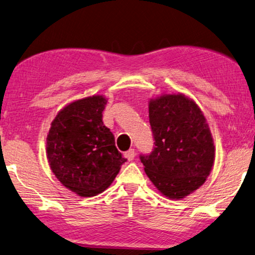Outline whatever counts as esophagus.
<instances>
[{"mask_svg": "<svg viewBox=\"0 0 255 255\" xmlns=\"http://www.w3.org/2000/svg\"><path fill=\"white\" fill-rule=\"evenodd\" d=\"M124 157L127 158V159H128V161H131V160L134 159V157H135L134 149H130V150H128V151L124 153Z\"/></svg>", "mask_w": 255, "mask_h": 255, "instance_id": "1", "label": "esophagus"}]
</instances>
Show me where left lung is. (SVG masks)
<instances>
[{"label":"left lung","mask_w":255,"mask_h":255,"mask_svg":"<svg viewBox=\"0 0 255 255\" xmlns=\"http://www.w3.org/2000/svg\"><path fill=\"white\" fill-rule=\"evenodd\" d=\"M155 137L151 155L141 156L144 172L166 198L182 200L204 184L215 162L216 148L201 108L182 93L149 99Z\"/></svg>","instance_id":"1"}]
</instances>
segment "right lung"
Segmentation results:
<instances>
[{
  "instance_id": "1",
  "label": "right lung",
  "mask_w": 255,
  "mask_h": 255,
  "mask_svg": "<svg viewBox=\"0 0 255 255\" xmlns=\"http://www.w3.org/2000/svg\"><path fill=\"white\" fill-rule=\"evenodd\" d=\"M107 98L94 95L74 100L57 113L46 139V157L53 174L79 197L105 191L124 159L110 128L103 124Z\"/></svg>"
}]
</instances>
